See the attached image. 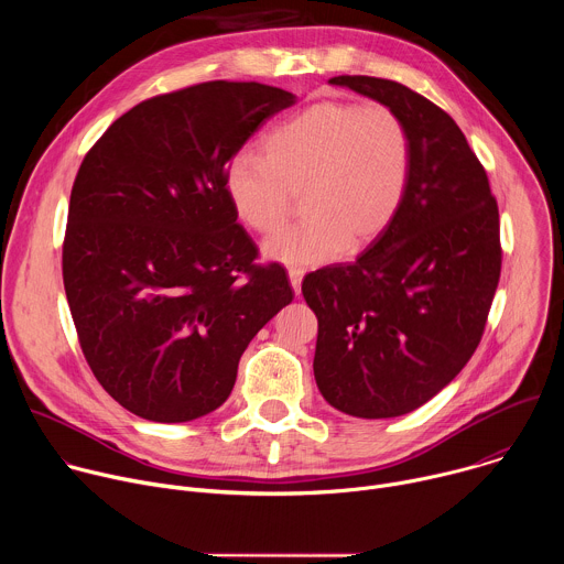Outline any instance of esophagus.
Returning a JSON list of instances; mask_svg holds the SVG:
<instances>
[{
  "label": "esophagus",
  "mask_w": 564,
  "mask_h": 564,
  "mask_svg": "<svg viewBox=\"0 0 564 564\" xmlns=\"http://www.w3.org/2000/svg\"><path fill=\"white\" fill-rule=\"evenodd\" d=\"M288 276H290V283H292L294 292L299 294V292H301V281H303V270H301V268H290V270H288Z\"/></svg>",
  "instance_id": "1"
}]
</instances>
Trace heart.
Instances as JSON below:
<instances>
[{
	"mask_svg": "<svg viewBox=\"0 0 564 564\" xmlns=\"http://www.w3.org/2000/svg\"><path fill=\"white\" fill-rule=\"evenodd\" d=\"M261 153H238L225 172L236 216L259 234L285 225L296 194L305 218L265 243V257L310 268L377 240L406 200L409 127L388 105L321 100L276 127Z\"/></svg>",
	"mask_w": 564,
	"mask_h": 564,
	"instance_id": "heart-1",
	"label": "heart"
}]
</instances>
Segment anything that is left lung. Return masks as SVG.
Returning a JSON list of instances; mask_svg holds the SVG:
<instances>
[{"label":"left lung","mask_w":564,"mask_h":564,"mask_svg":"<svg viewBox=\"0 0 564 564\" xmlns=\"http://www.w3.org/2000/svg\"><path fill=\"white\" fill-rule=\"evenodd\" d=\"M330 85L404 118L413 172L397 218L355 263L303 279L318 318L314 379L346 415L399 417L451 383L485 335L502 270L498 200L444 109L394 79L337 75Z\"/></svg>","instance_id":"8db88e82"}]
</instances>
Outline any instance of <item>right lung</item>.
<instances>
[{
	"label": "right lung",
	"instance_id": "1",
	"mask_svg": "<svg viewBox=\"0 0 564 564\" xmlns=\"http://www.w3.org/2000/svg\"><path fill=\"white\" fill-rule=\"evenodd\" d=\"M294 96L261 83L142 100L87 151L62 246L79 348L133 415L178 424L229 397L240 355L294 292L225 192L236 151Z\"/></svg>",
	"mask_w": 564,
	"mask_h": 564
}]
</instances>
